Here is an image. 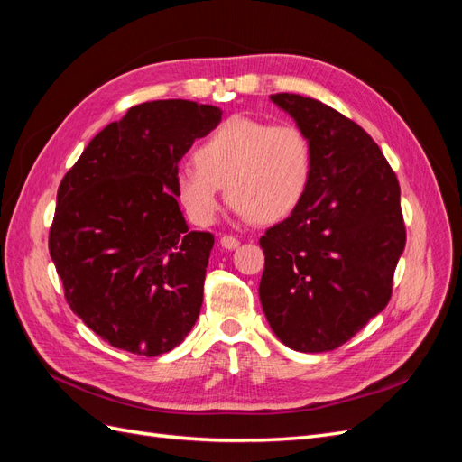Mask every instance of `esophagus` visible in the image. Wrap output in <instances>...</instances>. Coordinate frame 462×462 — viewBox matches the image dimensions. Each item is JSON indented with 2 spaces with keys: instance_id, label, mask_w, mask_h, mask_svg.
<instances>
[{
  "instance_id": "obj_1",
  "label": "esophagus",
  "mask_w": 462,
  "mask_h": 462,
  "mask_svg": "<svg viewBox=\"0 0 462 462\" xmlns=\"http://www.w3.org/2000/svg\"><path fill=\"white\" fill-rule=\"evenodd\" d=\"M219 245L226 250H235V248H239L241 243H239V239H235V236H231V235H223L219 239Z\"/></svg>"
}]
</instances>
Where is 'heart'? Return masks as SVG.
I'll return each instance as SVG.
<instances>
[{
    "label": "heart",
    "mask_w": 462,
    "mask_h": 462,
    "mask_svg": "<svg viewBox=\"0 0 462 462\" xmlns=\"http://www.w3.org/2000/svg\"><path fill=\"white\" fill-rule=\"evenodd\" d=\"M192 160L197 167L177 171L175 192L199 226L217 219L223 187L241 216L275 223L302 202L312 177V144L302 129L243 116L209 133Z\"/></svg>",
    "instance_id": "1"
}]
</instances>
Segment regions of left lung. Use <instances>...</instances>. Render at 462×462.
<instances>
[{
  "label": "left lung",
  "instance_id": "obj_1",
  "mask_svg": "<svg viewBox=\"0 0 462 462\" xmlns=\"http://www.w3.org/2000/svg\"><path fill=\"white\" fill-rule=\"evenodd\" d=\"M312 144L302 202L260 239V302L292 351L326 353L380 314L404 250L399 180L372 136L339 111L299 94H273Z\"/></svg>",
  "mask_w": 462,
  "mask_h": 462
}]
</instances>
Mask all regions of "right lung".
Wrapping results in <instances>:
<instances>
[{"label": "right lung", "instance_id": "obj_1", "mask_svg": "<svg viewBox=\"0 0 462 462\" xmlns=\"http://www.w3.org/2000/svg\"><path fill=\"white\" fill-rule=\"evenodd\" d=\"M221 116L189 100L134 106L61 180L50 256L71 310L111 346L158 356L197 324L214 235L189 231L175 175Z\"/></svg>", "mask_w": 462, "mask_h": 462}]
</instances>
